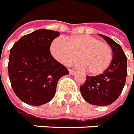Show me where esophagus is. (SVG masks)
Returning <instances> with one entry per match:
<instances>
[{
	"label": "esophagus",
	"instance_id": "esophagus-1",
	"mask_svg": "<svg viewBox=\"0 0 134 134\" xmlns=\"http://www.w3.org/2000/svg\"><path fill=\"white\" fill-rule=\"evenodd\" d=\"M69 74H70L71 75H74L76 74V71H74V70H72V69H69Z\"/></svg>",
	"mask_w": 134,
	"mask_h": 134
}]
</instances>
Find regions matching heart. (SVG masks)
<instances>
[{"instance_id":"1","label":"heart","mask_w":134,"mask_h":134,"mask_svg":"<svg viewBox=\"0 0 134 134\" xmlns=\"http://www.w3.org/2000/svg\"><path fill=\"white\" fill-rule=\"evenodd\" d=\"M51 53L63 65H69L77 59L78 68L87 70L92 75L102 74L113 60V50L110 44L98 38L87 35H76L67 40L57 38L50 47Z\"/></svg>"}]
</instances>
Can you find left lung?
<instances>
[{"label":"left lung","mask_w":134,"mask_h":134,"mask_svg":"<svg viewBox=\"0 0 134 134\" xmlns=\"http://www.w3.org/2000/svg\"><path fill=\"white\" fill-rule=\"evenodd\" d=\"M113 49L110 65L101 74L87 76L84 84L80 87L84 99L88 103L106 106L114 102L125 86L127 76V57L120 44L107 36L100 35Z\"/></svg>","instance_id":"8db88e82"}]
</instances>
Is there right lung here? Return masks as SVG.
I'll list each match as a JSON object with an SVG mask.
<instances>
[{
  "label": "right lung",
  "instance_id": "1",
  "mask_svg": "<svg viewBox=\"0 0 134 134\" xmlns=\"http://www.w3.org/2000/svg\"><path fill=\"white\" fill-rule=\"evenodd\" d=\"M60 35L41 29L23 36L10 50L8 76L16 95L34 106L53 98L60 78L69 74L67 68L50 53V44Z\"/></svg>",
  "mask_w": 134,
  "mask_h": 134
}]
</instances>
